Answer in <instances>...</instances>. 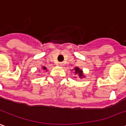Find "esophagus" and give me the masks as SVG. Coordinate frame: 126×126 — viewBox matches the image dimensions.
<instances>
[{
    "instance_id": "obj_1",
    "label": "esophagus",
    "mask_w": 126,
    "mask_h": 126,
    "mask_svg": "<svg viewBox=\"0 0 126 126\" xmlns=\"http://www.w3.org/2000/svg\"><path fill=\"white\" fill-rule=\"evenodd\" d=\"M59 66H63V63H59Z\"/></svg>"
}]
</instances>
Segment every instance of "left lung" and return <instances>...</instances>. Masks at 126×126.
I'll return each mask as SVG.
<instances>
[{
    "instance_id": "8db88e82",
    "label": "left lung",
    "mask_w": 126,
    "mask_h": 126,
    "mask_svg": "<svg viewBox=\"0 0 126 126\" xmlns=\"http://www.w3.org/2000/svg\"><path fill=\"white\" fill-rule=\"evenodd\" d=\"M72 71H73V72H74V74H77V76H79V77L80 78V79H83V78L85 77L84 74H83V70H81V69H80L79 67H74V69L72 70Z\"/></svg>"
}]
</instances>
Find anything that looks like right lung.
<instances>
[{"label":"right lung","instance_id":"add662e5","mask_svg":"<svg viewBox=\"0 0 126 126\" xmlns=\"http://www.w3.org/2000/svg\"><path fill=\"white\" fill-rule=\"evenodd\" d=\"M41 69L43 70H46V72L47 71V67H45V66H42Z\"/></svg>","mask_w":126,"mask_h":126}]
</instances>
